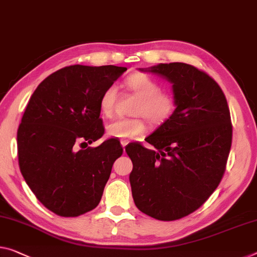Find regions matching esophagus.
<instances>
[{
	"label": "esophagus",
	"mask_w": 257,
	"mask_h": 257,
	"mask_svg": "<svg viewBox=\"0 0 257 257\" xmlns=\"http://www.w3.org/2000/svg\"><path fill=\"white\" fill-rule=\"evenodd\" d=\"M120 144H121V146H123V148H124V152H125V147H126V146H127L128 141H127V140H121V141H120Z\"/></svg>",
	"instance_id": "esophagus-1"
}]
</instances>
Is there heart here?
<instances>
[{
	"instance_id": "heart-1",
	"label": "heart",
	"mask_w": 257,
	"mask_h": 257,
	"mask_svg": "<svg viewBox=\"0 0 257 257\" xmlns=\"http://www.w3.org/2000/svg\"><path fill=\"white\" fill-rule=\"evenodd\" d=\"M125 86L130 92L138 97L134 103L133 118H116L106 125L108 136L117 139H130L140 136L147 130V124L143 118L153 125H160L169 119L175 111L176 97L171 92L161 89V85L155 79L145 73H134L126 78ZM117 101L116 86H109L101 94L100 111L103 116L112 115ZM143 117H141V116Z\"/></svg>"
}]
</instances>
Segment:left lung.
<instances>
[{
	"mask_svg": "<svg viewBox=\"0 0 257 257\" xmlns=\"http://www.w3.org/2000/svg\"><path fill=\"white\" fill-rule=\"evenodd\" d=\"M172 82L171 117L146 138L156 151L133 142L125 148L136 206L159 220H176L197 210L222 180L232 144L226 97L208 73L186 63L151 68Z\"/></svg>",
	"mask_w": 257,
	"mask_h": 257,
	"instance_id": "left-lung-1",
	"label": "left lung"
}]
</instances>
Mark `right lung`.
I'll return each instance as SVG.
<instances>
[{
	"label": "right lung",
	"mask_w": 257,
	"mask_h": 257,
	"mask_svg": "<svg viewBox=\"0 0 257 257\" xmlns=\"http://www.w3.org/2000/svg\"><path fill=\"white\" fill-rule=\"evenodd\" d=\"M126 70L65 66L47 77L31 96L17 132L19 169L37 199L54 214L77 217L100 203L123 147L117 139L87 146L104 134L101 94Z\"/></svg>",
	"instance_id": "1"
}]
</instances>
